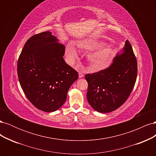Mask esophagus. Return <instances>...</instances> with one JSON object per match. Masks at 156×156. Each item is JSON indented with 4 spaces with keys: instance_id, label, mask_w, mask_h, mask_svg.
Here are the masks:
<instances>
[{
    "instance_id": "34e87169",
    "label": "esophagus",
    "mask_w": 156,
    "mask_h": 156,
    "mask_svg": "<svg viewBox=\"0 0 156 156\" xmlns=\"http://www.w3.org/2000/svg\"><path fill=\"white\" fill-rule=\"evenodd\" d=\"M84 77V74L82 72H79V78H83Z\"/></svg>"
}]
</instances>
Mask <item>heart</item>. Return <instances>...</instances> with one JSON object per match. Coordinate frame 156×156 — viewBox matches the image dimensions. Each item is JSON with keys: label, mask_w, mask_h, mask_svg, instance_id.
I'll use <instances>...</instances> for the list:
<instances>
[{"label": "heart", "mask_w": 156, "mask_h": 156, "mask_svg": "<svg viewBox=\"0 0 156 156\" xmlns=\"http://www.w3.org/2000/svg\"><path fill=\"white\" fill-rule=\"evenodd\" d=\"M77 46L82 51H92L87 55V60L90 65V68L94 71L101 70L108 67L115 55L112 47L105 45L102 41L87 40L80 41ZM66 53L71 62H73L77 57L76 51L71 45L66 49Z\"/></svg>", "instance_id": "obj_1"}]
</instances>
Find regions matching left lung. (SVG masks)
Wrapping results in <instances>:
<instances>
[{
    "label": "left lung",
    "instance_id": "1",
    "mask_svg": "<svg viewBox=\"0 0 156 156\" xmlns=\"http://www.w3.org/2000/svg\"><path fill=\"white\" fill-rule=\"evenodd\" d=\"M137 76V62L128 40L123 53L113 58L106 69L86 74L87 100L94 110L106 113L125 103L133 90Z\"/></svg>",
    "mask_w": 156,
    "mask_h": 156
}]
</instances>
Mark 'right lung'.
Segmentation results:
<instances>
[{
    "label": "right lung",
    "instance_id": "1",
    "mask_svg": "<svg viewBox=\"0 0 156 156\" xmlns=\"http://www.w3.org/2000/svg\"><path fill=\"white\" fill-rule=\"evenodd\" d=\"M46 31L31 36L17 61V75L23 92L32 104L53 112L66 101L78 73L63 58L65 46Z\"/></svg>",
    "mask_w": 156,
    "mask_h": 156
}]
</instances>
